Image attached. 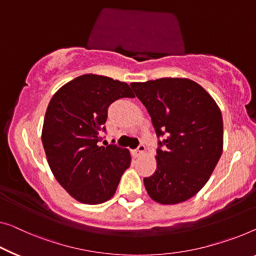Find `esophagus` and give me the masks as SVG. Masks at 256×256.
I'll return each mask as SVG.
<instances>
[{
	"mask_svg": "<svg viewBox=\"0 0 256 256\" xmlns=\"http://www.w3.org/2000/svg\"><path fill=\"white\" fill-rule=\"evenodd\" d=\"M144 150H146V147H144V144H140L138 147L136 148L134 152H133V154H134L136 158H138V156H141L144 152Z\"/></svg>",
	"mask_w": 256,
	"mask_h": 256,
	"instance_id": "34e87169",
	"label": "esophagus"
}]
</instances>
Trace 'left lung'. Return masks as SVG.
<instances>
[{"label": "left lung", "mask_w": 256, "mask_h": 256, "mask_svg": "<svg viewBox=\"0 0 256 256\" xmlns=\"http://www.w3.org/2000/svg\"><path fill=\"white\" fill-rule=\"evenodd\" d=\"M152 117L158 147L155 172L144 179L152 200L174 204L204 188L223 150V118L216 102L190 79L132 82Z\"/></svg>", "instance_id": "1"}]
</instances>
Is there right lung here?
<instances>
[{
    "instance_id": "right-lung-1",
    "label": "right lung",
    "mask_w": 256,
    "mask_h": 256,
    "mask_svg": "<svg viewBox=\"0 0 256 256\" xmlns=\"http://www.w3.org/2000/svg\"><path fill=\"white\" fill-rule=\"evenodd\" d=\"M134 95L126 82L84 74L56 92L46 112L42 144L48 164L64 190L82 204H98L116 192L131 164L126 148L100 146L108 108Z\"/></svg>"
}]
</instances>
